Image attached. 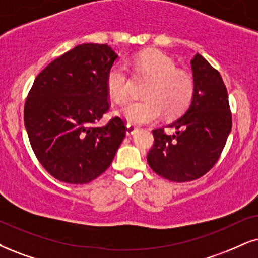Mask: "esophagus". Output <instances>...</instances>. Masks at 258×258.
I'll use <instances>...</instances> for the list:
<instances>
[{
	"label": "esophagus",
	"mask_w": 258,
	"mask_h": 258,
	"mask_svg": "<svg viewBox=\"0 0 258 258\" xmlns=\"http://www.w3.org/2000/svg\"><path fill=\"white\" fill-rule=\"evenodd\" d=\"M138 131V127H136L135 125H132V123H127L126 126V133L127 136H131V135H135V133Z\"/></svg>",
	"instance_id": "esophagus-1"
}]
</instances>
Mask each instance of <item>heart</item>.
I'll return each mask as SVG.
<instances>
[{"mask_svg": "<svg viewBox=\"0 0 258 258\" xmlns=\"http://www.w3.org/2000/svg\"><path fill=\"white\" fill-rule=\"evenodd\" d=\"M137 74L151 78L144 93L145 100L132 101L120 110L128 123L144 125L157 120L163 112L175 116L190 105L195 93L194 78L188 71L177 69L175 61L158 51H144L133 58ZM106 88L114 102L122 105L130 99L131 81L125 69L118 64L109 68Z\"/></svg>", "mask_w": 258, "mask_h": 258, "instance_id": "b5f03b06", "label": "heart"}]
</instances>
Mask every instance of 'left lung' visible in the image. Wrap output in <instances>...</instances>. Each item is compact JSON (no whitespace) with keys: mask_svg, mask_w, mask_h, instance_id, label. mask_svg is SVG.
Here are the masks:
<instances>
[{"mask_svg":"<svg viewBox=\"0 0 258 258\" xmlns=\"http://www.w3.org/2000/svg\"><path fill=\"white\" fill-rule=\"evenodd\" d=\"M190 63L195 82L190 106L169 125L176 130L174 135L153 130L148 153L152 170L172 182L193 181L210 171L232 128L229 95L219 71L199 53Z\"/></svg>","mask_w":258,"mask_h":258,"instance_id":"8db88e82","label":"left lung"}]
</instances>
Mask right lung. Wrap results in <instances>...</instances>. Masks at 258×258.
<instances>
[{
    "label": "right lung",
    "instance_id": "1",
    "mask_svg": "<svg viewBox=\"0 0 258 258\" xmlns=\"http://www.w3.org/2000/svg\"><path fill=\"white\" fill-rule=\"evenodd\" d=\"M118 54L106 44H82L65 52L35 77L24 121L35 157L51 176L84 184L112 164L125 138V120L109 110L107 71Z\"/></svg>",
    "mask_w": 258,
    "mask_h": 258
}]
</instances>
